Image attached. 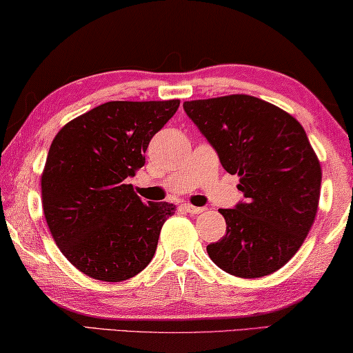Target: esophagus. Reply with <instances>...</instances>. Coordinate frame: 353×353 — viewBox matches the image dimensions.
<instances>
[{"mask_svg": "<svg viewBox=\"0 0 353 353\" xmlns=\"http://www.w3.org/2000/svg\"><path fill=\"white\" fill-rule=\"evenodd\" d=\"M182 208L185 209L188 214H201V212H204V208H196V206H193V204H190V203L182 204Z\"/></svg>", "mask_w": 353, "mask_h": 353, "instance_id": "obj_1", "label": "esophagus"}]
</instances>
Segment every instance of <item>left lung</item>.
Wrapping results in <instances>:
<instances>
[{
    "label": "left lung",
    "instance_id": "obj_1",
    "mask_svg": "<svg viewBox=\"0 0 353 353\" xmlns=\"http://www.w3.org/2000/svg\"><path fill=\"white\" fill-rule=\"evenodd\" d=\"M183 109L244 201L220 209L227 234L208 254L228 274H271L299 250L317 215L322 168L306 131L290 114L250 94L194 99Z\"/></svg>",
    "mask_w": 353,
    "mask_h": 353
}]
</instances>
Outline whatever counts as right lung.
<instances>
[{
	"mask_svg": "<svg viewBox=\"0 0 353 353\" xmlns=\"http://www.w3.org/2000/svg\"><path fill=\"white\" fill-rule=\"evenodd\" d=\"M181 101H109L57 133L41 174L52 238L79 271L103 282L139 274L154 259L170 203H143L126 179Z\"/></svg>",
	"mask_w": 353,
	"mask_h": 353,
	"instance_id": "right-lung-1",
	"label": "right lung"
}]
</instances>
